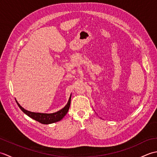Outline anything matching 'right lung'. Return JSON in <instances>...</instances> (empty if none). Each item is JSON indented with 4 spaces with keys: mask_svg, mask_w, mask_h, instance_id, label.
<instances>
[{
    "mask_svg": "<svg viewBox=\"0 0 157 157\" xmlns=\"http://www.w3.org/2000/svg\"><path fill=\"white\" fill-rule=\"evenodd\" d=\"M16 102L17 103L19 107L21 109V111L24 113H25L28 116H29V117L34 119V120H36V121L41 123L42 124H50V123L57 122L60 121V120H61L65 116L67 113L69 106H70V104H71V96H70V98L69 99L67 104L65 105L64 108H63L62 109H61L60 111L54 113H50V114H46V113H33V112L28 111L25 109H23L21 106H20V105L17 102V101H16Z\"/></svg>",
    "mask_w": 157,
    "mask_h": 157,
    "instance_id": "1",
    "label": "right lung"
}]
</instances>
